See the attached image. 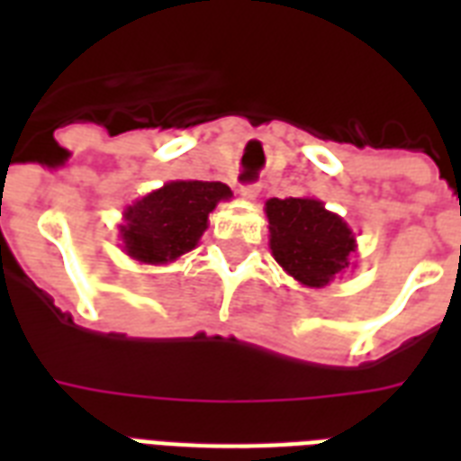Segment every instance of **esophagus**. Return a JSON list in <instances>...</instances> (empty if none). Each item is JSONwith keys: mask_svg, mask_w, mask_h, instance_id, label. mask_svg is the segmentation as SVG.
<instances>
[{"mask_svg": "<svg viewBox=\"0 0 461 461\" xmlns=\"http://www.w3.org/2000/svg\"><path fill=\"white\" fill-rule=\"evenodd\" d=\"M239 194L244 195L246 201H253V198H258L260 186H258V184H246V186L239 188Z\"/></svg>", "mask_w": 461, "mask_h": 461, "instance_id": "34e87169", "label": "esophagus"}]
</instances>
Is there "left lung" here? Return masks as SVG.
<instances>
[{"mask_svg": "<svg viewBox=\"0 0 461 461\" xmlns=\"http://www.w3.org/2000/svg\"><path fill=\"white\" fill-rule=\"evenodd\" d=\"M270 251L287 275L306 287H325L349 267L357 239L342 217L315 198H270Z\"/></svg>", "mask_w": 461, "mask_h": 461, "instance_id": "left-lung-1", "label": "left lung"}]
</instances>
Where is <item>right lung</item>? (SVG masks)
Returning <instances> with one entry per match:
<instances>
[{"label": "right lung", "instance_id": "1", "mask_svg": "<svg viewBox=\"0 0 461 461\" xmlns=\"http://www.w3.org/2000/svg\"><path fill=\"white\" fill-rule=\"evenodd\" d=\"M227 198L231 191L222 181H169L124 210V251L148 266L172 263L195 249L208 215Z\"/></svg>", "mask_w": 461, "mask_h": 461}]
</instances>
